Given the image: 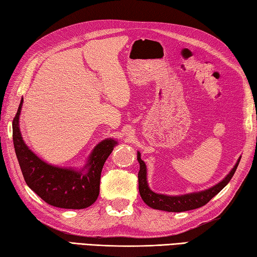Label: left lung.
I'll return each instance as SVG.
<instances>
[{"mask_svg": "<svg viewBox=\"0 0 257 257\" xmlns=\"http://www.w3.org/2000/svg\"><path fill=\"white\" fill-rule=\"evenodd\" d=\"M138 160L140 163V172H139V192L142 200L145 201L147 205H149L152 209L157 210H164L168 211V212H184V211L193 210L201 208V206L205 205L208 202L215 196L218 193L222 190V188L230 182L233 174H235L236 169L239 164L240 158L238 159L235 167L231 169V172L227 175V177L213 187L205 190L203 192L199 193H192V194H185L179 196H168L163 194H157V193L152 192L149 186H148L147 182V167L145 161L141 159L140 152H138Z\"/></svg>", "mask_w": 257, "mask_h": 257, "instance_id": "obj_1", "label": "left lung"}]
</instances>
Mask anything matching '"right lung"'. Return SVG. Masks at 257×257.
Wrapping results in <instances>:
<instances>
[{"label": "right lung", "instance_id": "right-lung-1", "mask_svg": "<svg viewBox=\"0 0 257 257\" xmlns=\"http://www.w3.org/2000/svg\"><path fill=\"white\" fill-rule=\"evenodd\" d=\"M22 101L13 118V145L24 178L31 190L46 203L62 209H85L99 195L101 170L117 142L103 140L94 148L82 170L48 165L25 145L19 130Z\"/></svg>", "mask_w": 257, "mask_h": 257}]
</instances>
